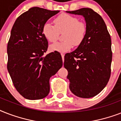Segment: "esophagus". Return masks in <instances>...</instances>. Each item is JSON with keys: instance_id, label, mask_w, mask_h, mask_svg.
I'll return each instance as SVG.
<instances>
[{"instance_id": "1", "label": "esophagus", "mask_w": 121, "mask_h": 121, "mask_svg": "<svg viewBox=\"0 0 121 121\" xmlns=\"http://www.w3.org/2000/svg\"><path fill=\"white\" fill-rule=\"evenodd\" d=\"M64 56H65L64 54H63V53H61V57H62L63 61H64Z\"/></svg>"}]
</instances>
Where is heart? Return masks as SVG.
<instances>
[{
    "label": "heart",
    "instance_id": "1",
    "mask_svg": "<svg viewBox=\"0 0 121 121\" xmlns=\"http://www.w3.org/2000/svg\"><path fill=\"white\" fill-rule=\"evenodd\" d=\"M55 26L46 22L43 26V34L49 42H55L58 33L64 31L63 41L57 42L49 46L51 51L65 53L69 51L73 45L77 46L84 40L86 33L85 24L78 21L77 18L69 14H62L54 20Z\"/></svg>",
    "mask_w": 121,
    "mask_h": 121
}]
</instances>
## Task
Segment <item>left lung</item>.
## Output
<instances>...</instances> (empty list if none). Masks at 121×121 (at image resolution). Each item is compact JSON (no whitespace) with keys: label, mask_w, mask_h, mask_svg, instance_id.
I'll list each match as a JSON object with an SVG mask.
<instances>
[{"label":"left lung","mask_w":121,"mask_h":121,"mask_svg":"<svg viewBox=\"0 0 121 121\" xmlns=\"http://www.w3.org/2000/svg\"><path fill=\"white\" fill-rule=\"evenodd\" d=\"M67 13L85 18L86 33L75 51L65 56L64 67L68 70L71 92L81 98L99 94L109 82L112 53L111 39L102 17L90 8Z\"/></svg>","instance_id":"1"}]
</instances>
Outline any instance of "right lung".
<instances>
[{
    "label": "right lung",
    "mask_w": 121,
    "mask_h": 121,
    "mask_svg": "<svg viewBox=\"0 0 121 121\" xmlns=\"http://www.w3.org/2000/svg\"><path fill=\"white\" fill-rule=\"evenodd\" d=\"M59 10L34 7L16 19L7 44V70L17 92L26 99L38 100L49 92V78L63 66L58 51L44 56L48 42L43 26Z\"/></svg>",
    "instance_id": "add662e5"
}]
</instances>
